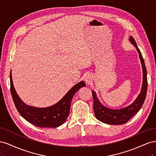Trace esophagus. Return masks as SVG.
I'll use <instances>...</instances> for the list:
<instances>
[{
	"mask_svg": "<svg viewBox=\"0 0 156 156\" xmlns=\"http://www.w3.org/2000/svg\"><path fill=\"white\" fill-rule=\"evenodd\" d=\"M90 79H91V76L90 74H86L85 76H84V80H85V81L88 83L90 81Z\"/></svg>",
	"mask_w": 156,
	"mask_h": 156,
	"instance_id": "obj_1",
	"label": "esophagus"
}]
</instances>
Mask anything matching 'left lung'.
<instances>
[{
    "instance_id": "left-lung-1",
    "label": "left lung",
    "mask_w": 156,
    "mask_h": 156,
    "mask_svg": "<svg viewBox=\"0 0 156 156\" xmlns=\"http://www.w3.org/2000/svg\"><path fill=\"white\" fill-rule=\"evenodd\" d=\"M129 41L135 47L139 54V58L141 64H142L143 72L142 88H141V90L138 97L136 98V100L133 101V103H131L129 106L120 108V109H112V108L103 106L98 99L96 92L94 90H92L94 99L93 108L94 114H95V116L98 120L107 124L121 125L126 123L131 117H133L140 109L146 98L148 88V82L147 72H146L144 61L143 58L142 54H141L137 45H136L133 37L130 36Z\"/></svg>"
}]
</instances>
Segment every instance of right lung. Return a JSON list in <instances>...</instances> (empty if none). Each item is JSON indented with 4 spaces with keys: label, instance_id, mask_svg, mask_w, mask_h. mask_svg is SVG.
Listing matches in <instances>:
<instances>
[{
    "label": "right lung",
    "instance_id": "obj_1",
    "mask_svg": "<svg viewBox=\"0 0 156 156\" xmlns=\"http://www.w3.org/2000/svg\"><path fill=\"white\" fill-rule=\"evenodd\" d=\"M10 77L12 96L18 112L27 121L40 127H56L64 124L69 114L71 103L74 94L80 88L86 86L84 81L79 82L56 104L48 107L37 108L27 105L21 100L14 88L12 73Z\"/></svg>",
    "mask_w": 156,
    "mask_h": 156
}]
</instances>
